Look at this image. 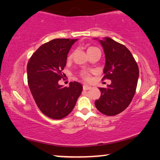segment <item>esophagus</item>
Masks as SVG:
<instances>
[{
    "mask_svg": "<svg viewBox=\"0 0 160 160\" xmlns=\"http://www.w3.org/2000/svg\"><path fill=\"white\" fill-rule=\"evenodd\" d=\"M91 88H92V87L88 86V85H86V84L83 85V90H85V91L90 90V89H91Z\"/></svg>",
    "mask_w": 160,
    "mask_h": 160,
    "instance_id": "1",
    "label": "esophagus"
}]
</instances>
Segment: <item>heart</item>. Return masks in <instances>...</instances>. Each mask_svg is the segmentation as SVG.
I'll list each match as a JSON object with an SVG mask.
<instances>
[{
  "mask_svg": "<svg viewBox=\"0 0 160 160\" xmlns=\"http://www.w3.org/2000/svg\"><path fill=\"white\" fill-rule=\"evenodd\" d=\"M93 48H93V47H90V48H88V51L91 50V49H93ZM72 55H70L69 56V59L72 58ZM81 77L84 79V80H88L89 79H90V74H89V72H88L83 71V72H82V73H81Z\"/></svg>",
  "mask_w": 160,
  "mask_h": 160,
  "instance_id": "1",
  "label": "heart"
}]
</instances>
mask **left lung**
I'll list each match as a JSON object with an SVG mask.
<instances>
[{
    "instance_id": "obj_1",
    "label": "left lung",
    "mask_w": 160,
    "mask_h": 160,
    "mask_svg": "<svg viewBox=\"0 0 160 160\" xmlns=\"http://www.w3.org/2000/svg\"><path fill=\"white\" fill-rule=\"evenodd\" d=\"M105 55L102 80L111 84L99 88L101 97L95 101L97 109L106 116L119 114L128 107L137 88L139 69L130 51L109 37L99 40Z\"/></svg>"
}]
</instances>
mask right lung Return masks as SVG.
Returning a JSON list of instances; mask_svg holds the SVG:
<instances>
[{"label":"right lung","instance_id":"add662e5","mask_svg":"<svg viewBox=\"0 0 160 160\" xmlns=\"http://www.w3.org/2000/svg\"><path fill=\"white\" fill-rule=\"evenodd\" d=\"M77 40H51L39 47L28 63V83L31 94L42 113L52 119L67 116L82 91L78 82H69V87L58 84L64 74L68 53Z\"/></svg>","mask_w":160,"mask_h":160}]
</instances>
